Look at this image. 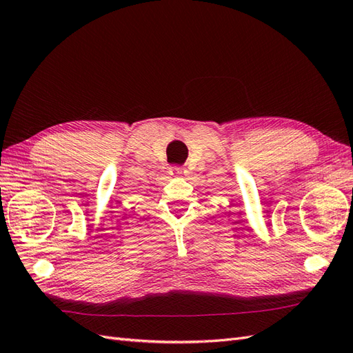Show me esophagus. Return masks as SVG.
Segmentation results:
<instances>
[{
    "label": "esophagus",
    "mask_w": 353,
    "mask_h": 353,
    "mask_svg": "<svg viewBox=\"0 0 353 353\" xmlns=\"http://www.w3.org/2000/svg\"><path fill=\"white\" fill-rule=\"evenodd\" d=\"M174 172L175 174H185L187 170L183 166H174Z\"/></svg>",
    "instance_id": "34e87169"
}]
</instances>
